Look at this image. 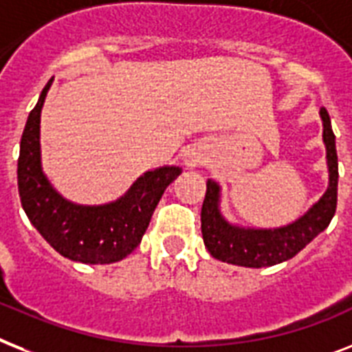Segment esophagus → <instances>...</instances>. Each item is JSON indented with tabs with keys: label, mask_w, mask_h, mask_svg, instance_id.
Listing matches in <instances>:
<instances>
[{
	"label": "esophagus",
	"mask_w": 352,
	"mask_h": 352,
	"mask_svg": "<svg viewBox=\"0 0 352 352\" xmlns=\"http://www.w3.org/2000/svg\"><path fill=\"white\" fill-rule=\"evenodd\" d=\"M186 164H188V166H199V164H201L202 162V157L199 155V153H188V155H186Z\"/></svg>",
	"instance_id": "esophagus-1"
}]
</instances>
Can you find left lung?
Returning a JSON list of instances; mask_svg holds the SVG:
<instances>
[{
	"instance_id": "left-lung-1",
	"label": "left lung",
	"mask_w": 352,
	"mask_h": 352,
	"mask_svg": "<svg viewBox=\"0 0 352 352\" xmlns=\"http://www.w3.org/2000/svg\"><path fill=\"white\" fill-rule=\"evenodd\" d=\"M320 117L324 124L329 186L324 195L320 197V201L311 206L295 222L273 230L231 224L230 221H226L221 211V186L208 179L201 211V230L204 245L213 258L242 267H270L293 258L329 226L338 199V155L329 113L325 108L320 110Z\"/></svg>"
}]
</instances>
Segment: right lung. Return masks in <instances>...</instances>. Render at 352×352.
I'll list each match as a JSON object with an SVG mask.
<instances>
[{
	"label": "right lung",
	"instance_id": "right-lung-1",
	"mask_svg": "<svg viewBox=\"0 0 352 352\" xmlns=\"http://www.w3.org/2000/svg\"><path fill=\"white\" fill-rule=\"evenodd\" d=\"M54 77L43 88L30 111L19 144L18 190L21 206L41 236L54 250L82 264H111L128 256L151 221L162 193L182 168L161 166L141 175L117 201L82 206L59 195L41 168L39 124L45 97Z\"/></svg>",
	"mask_w": 352,
	"mask_h": 352
}]
</instances>
